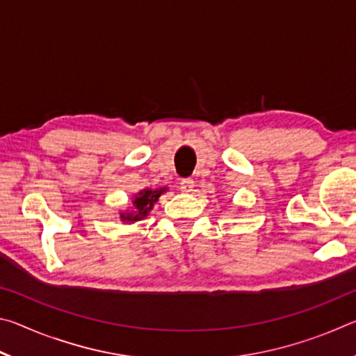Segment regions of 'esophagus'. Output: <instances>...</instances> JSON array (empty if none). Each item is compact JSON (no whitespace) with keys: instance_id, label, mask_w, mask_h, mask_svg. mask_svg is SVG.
<instances>
[{"instance_id":"obj_1","label":"esophagus","mask_w":356,"mask_h":356,"mask_svg":"<svg viewBox=\"0 0 356 356\" xmlns=\"http://www.w3.org/2000/svg\"><path fill=\"white\" fill-rule=\"evenodd\" d=\"M195 188V180L193 179H182L180 180V190L184 193H191Z\"/></svg>"}]
</instances>
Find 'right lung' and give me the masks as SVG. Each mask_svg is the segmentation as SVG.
Masks as SVG:
<instances>
[{
	"label": "right lung",
	"instance_id": "right-lung-1",
	"mask_svg": "<svg viewBox=\"0 0 356 356\" xmlns=\"http://www.w3.org/2000/svg\"><path fill=\"white\" fill-rule=\"evenodd\" d=\"M163 191H165V188L160 190V191H152V190H144V191H141L140 196H136L135 201H134L135 212L127 213V215L122 213V215H120V218H122L124 221H138V220H141L143 216L147 215L149 210L152 209L154 202H155L156 200H159L160 195H161V193H163Z\"/></svg>",
	"mask_w": 356,
	"mask_h": 356
}]
</instances>
